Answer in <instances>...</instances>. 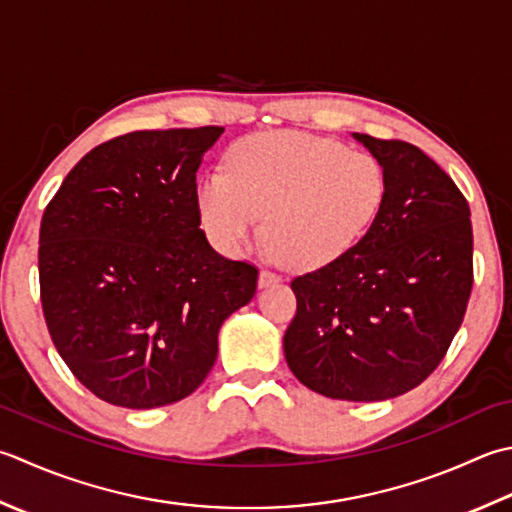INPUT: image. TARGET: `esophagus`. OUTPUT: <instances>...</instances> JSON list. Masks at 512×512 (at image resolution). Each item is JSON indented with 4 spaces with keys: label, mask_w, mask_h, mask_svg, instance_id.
<instances>
[{
    "label": "esophagus",
    "mask_w": 512,
    "mask_h": 512,
    "mask_svg": "<svg viewBox=\"0 0 512 512\" xmlns=\"http://www.w3.org/2000/svg\"><path fill=\"white\" fill-rule=\"evenodd\" d=\"M279 279H282V277H279L277 273H273V270H268V268H264L262 270V273H259V286H270V284H279Z\"/></svg>",
    "instance_id": "1"
}]
</instances>
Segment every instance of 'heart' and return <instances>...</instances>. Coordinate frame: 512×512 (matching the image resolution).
Instances as JSON below:
<instances>
[{"label":"heart","mask_w":512,"mask_h":512,"mask_svg":"<svg viewBox=\"0 0 512 512\" xmlns=\"http://www.w3.org/2000/svg\"><path fill=\"white\" fill-rule=\"evenodd\" d=\"M386 170L375 155L335 139L270 130L237 142L226 173L197 186L204 230L222 253L237 255L257 235L259 217L279 259L315 270L346 255L386 199Z\"/></svg>","instance_id":"1"}]
</instances>
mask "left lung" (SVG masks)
Masks as SVG:
<instances>
[{"label": "left lung", "mask_w": 512, "mask_h": 512, "mask_svg": "<svg viewBox=\"0 0 512 512\" xmlns=\"http://www.w3.org/2000/svg\"><path fill=\"white\" fill-rule=\"evenodd\" d=\"M353 137L384 164V206L346 255L290 282L284 353L315 393L382 402L422 384L462 326L473 226L462 190L417 146Z\"/></svg>", "instance_id": "1"}]
</instances>
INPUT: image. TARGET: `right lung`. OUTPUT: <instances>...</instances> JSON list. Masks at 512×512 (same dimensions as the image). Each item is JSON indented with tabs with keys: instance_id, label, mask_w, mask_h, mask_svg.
<instances>
[{
	"instance_id": "1",
	"label": "right lung",
	"mask_w": 512,
	"mask_h": 512,
	"mask_svg": "<svg viewBox=\"0 0 512 512\" xmlns=\"http://www.w3.org/2000/svg\"><path fill=\"white\" fill-rule=\"evenodd\" d=\"M222 126L135 130L70 170L39 228L50 339L108 404L157 408L204 382L224 319L257 290V266L199 228L197 168Z\"/></svg>"
}]
</instances>
